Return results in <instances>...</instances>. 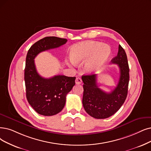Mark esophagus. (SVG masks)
Segmentation results:
<instances>
[{
	"mask_svg": "<svg viewBox=\"0 0 151 151\" xmlns=\"http://www.w3.org/2000/svg\"><path fill=\"white\" fill-rule=\"evenodd\" d=\"M82 81L81 79V78L80 77H77L76 79V84H81L82 83Z\"/></svg>",
	"mask_w": 151,
	"mask_h": 151,
	"instance_id": "34e87169",
	"label": "esophagus"
}]
</instances>
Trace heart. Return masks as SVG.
<instances>
[{
  "label": "heart",
  "mask_w": 151,
  "mask_h": 151,
  "mask_svg": "<svg viewBox=\"0 0 151 151\" xmlns=\"http://www.w3.org/2000/svg\"><path fill=\"white\" fill-rule=\"evenodd\" d=\"M111 55V49L107 45L100 41H87L72 46L70 50L71 62L80 65L86 61L84 70L91 72L100 70Z\"/></svg>",
  "instance_id": "1"
}]
</instances>
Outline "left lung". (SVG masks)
I'll return each mask as SVG.
<instances>
[{
  "label": "left lung",
  "mask_w": 151,
  "mask_h": 151,
  "mask_svg": "<svg viewBox=\"0 0 151 151\" xmlns=\"http://www.w3.org/2000/svg\"><path fill=\"white\" fill-rule=\"evenodd\" d=\"M111 63L118 64L120 76L116 87L110 93L99 88L96 75L82 76L83 82V106L86 111L93 118L105 119L112 116L124 104L128 90L129 69L125 51L119 45L118 52L111 59Z\"/></svg>",
  "instance_id": "1"
}]
</instances>
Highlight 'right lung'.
<instances>
[{
	"label": "right lung",
	"mask_w": 151,
	"mask_h": 151,
	"mask_svg": "<svg viewBox=\"0 0 151 151\" xmlns=\"http://www.w3.org/2000/svg\"><path fill=\"white\" fill-rule=\"evenodd\" d=\"M67 41L56 37H45L36 42L28 51L24 77L26 96L29 104L41 115L52 116L63 109L66 95L76 84V77L58 75L46 79L37 72L34 59L40 52L58 47Z\"/></svg>",
	"instance_id": "right-lung-1"
}]
</instances>
